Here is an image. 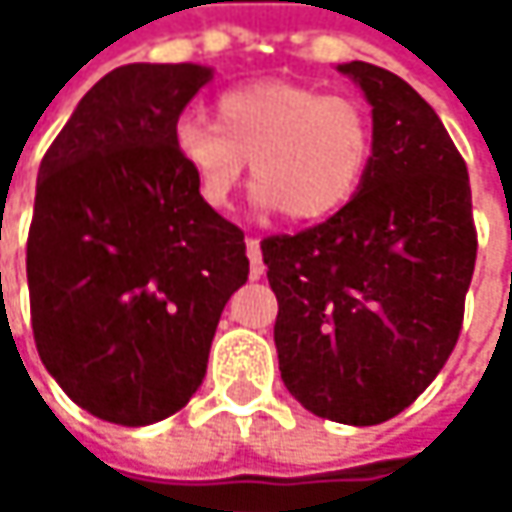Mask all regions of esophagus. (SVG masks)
<instances>
[{
    "label": "esophagus",
    "instance_id": "34e87169",
    "mask_svg": "<svg viewBox=\"0 0 512 512\" xmlns=\"http://www.w3.org/2000/svg\"><path fill=\"white\" fill-rule=\"evenodd\" d=\"M246 255H249V275L252 278H260L263 275V257H260V240H255V237H249L246 240Z\"/></svg>",
    "mask_w": 512,
    "mask_h": 512
}]
</instances>
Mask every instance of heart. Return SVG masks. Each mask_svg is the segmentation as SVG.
Segmentation results:
<instances>
[{
    "instance_id": "b5f03b06",
    "label": "heart",
    "mask_w": 512,
    "mask_h": 512,
    "mask_svg": "<svg viewBox=\"0 0 512 512\" xmlns=\"http://www.w3.org/2000/svg\"><path fill=\"white\" fill-rule=\"evenodd\" d=\"M171 142L210 210L231 207L252 159L257 207L314 222L353 201L373 151V127L347 94L263 79L222 91L216 124L183 115Z\"/></svg>"
}]
</instances>
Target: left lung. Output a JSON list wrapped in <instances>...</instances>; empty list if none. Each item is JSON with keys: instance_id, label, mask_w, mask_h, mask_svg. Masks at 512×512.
<instances>
[{"instance_id": "left-lung-1", "label": "left lung", "mask_w": 512, "mask_h": 512, "mask_svg": "<svg viewBox=\"0 0 512 512\" xmlns=\"http://www.w3.org/2000/svg\"><path fill=\"white\" fill-rule=\"evenodd\" d=\"M338 70L373 115L364 180L332 219L266 237L260 252L287 391L320 418L373 427L454 353L477 234L468 168L433 106L385 67Z\"/></svg>"}]
</instances>
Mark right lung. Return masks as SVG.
<instances>
[{"label":"right lung","mask_w":512,"mask_h":512,"mask_svg":"<svg viewBox=\"0 0 512 512\" xmlns=\"http://www.w3.org/2000/svg\"><path fill=\"white\" fill-rule=\"evenodd\" d=\"M204 64H124L73 109L38 171L26 246L32 332L61 391L109 424L148 427L198 391L246 240L174 154Z\"/></svg>","instance_id":"1"}]
</instances>
